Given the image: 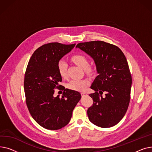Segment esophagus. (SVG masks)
Instances as JSON below:
<instances>
[{
    "instance_id": "1",
    "label": "esophagus",
    "mask_w": 152,
    "mask_h": 152,
    "mask_svg": "<svg viewBox=\"0 0 152 152\" xmlns=\"http://www.w3.org/2000/svg\"><path fill=\"white\" fill-rule=\"evenodd\" d=\"M81 95H82V96H84V95H85V94H86L85 92H81Z\"/></svg>"
}]
</instances>
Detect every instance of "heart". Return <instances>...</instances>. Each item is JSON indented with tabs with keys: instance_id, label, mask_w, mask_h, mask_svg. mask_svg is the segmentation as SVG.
I'll return each mask as SVG.
<instances>
[{
	"instance_id": "heart-1",
	"label": "heart",
	"mask_w": 152,
	"mask_h": 152,
	"mask_svg": "<svg viewBox=\"0 0 152 152\" xmlns=\"http://www.w3.org/2000/svg\"><path fill=\"white\" fill-rule=\"evenodd\" d=\"M71 60L79 67L84 69L87 73H91L94 71V67L89 65V60L86 56L83 54H76L71 57ZM68 64L65 60L60 59L57 63V69L59 75L63 78L66 77ZM89 80L87 79H73L68 84L69 89L76 91H83L89 84Z\"/></svg>"
}]
</instances>
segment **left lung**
I'll list each match as a JSON object with an SVG mask.
<instances>
[{"instance_id":"1","label":"left lung","mask_w":152,"mask_h":152,"mask_svg":"<svg viewBox=\"0 0 152 152\" xmlns=\"http://www.w3.org/2000/svg\"><path fill=\"white\" fill-rule=\"evenodd\" d=\"M76 47L94 59L99 74L91 86L95 92L89 94L93 105L87 111L89 119L100 127H112L124 117L131 99L132 77L125 55L119 47L104 41L81 42Z\"/></svg>"}]
</instances>
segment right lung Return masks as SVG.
I'll return each instance as SVG.
<instances>
[{"label":"right lung","mask_w":152,"mask_h":152,"mask_svg":"<svg viewBox=\"0 0 152 152\" xmlns=\"http://www.w3.org/2000/svg\"><path fill=\"white\" fill-rule=\"evenodd\" d=\"M75 45L44 44L33 53L28 62L24 81L26 105L33 118L47 129L57 130L67 125L81 98L79 92L60 84L62 79L57 69L58 61ZM55 88L64 91L61 98L53 97Z\"/></svg>","instance_id":"1"}]
</instances>
